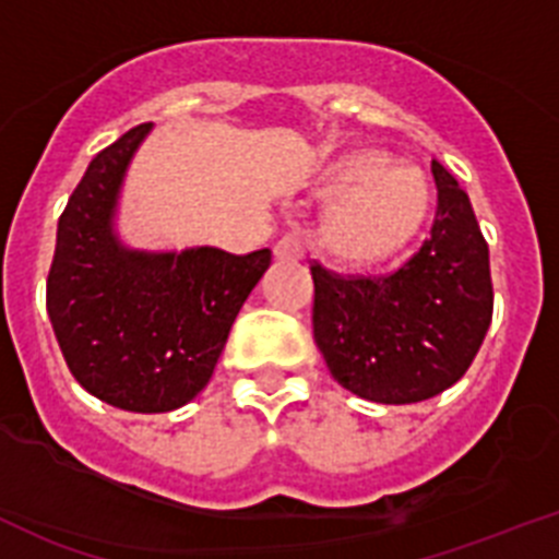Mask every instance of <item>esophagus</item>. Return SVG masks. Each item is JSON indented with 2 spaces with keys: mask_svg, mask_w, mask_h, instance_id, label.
<instances>
[{
  "mask_svg": "<svg viewBox=\"0 0 559 559\" xmlns=\"http://www.w3.org/2000/svg\"><path fill=\"white\" fill-rule=\"evenodd\" d=\"M275 259H281V261L304 259V239H300V234L281 236L278 245H275Z\"/></svg>",
  "mask_w": 559,
  "mask_h": 559,
  "instance_id": "obj_1",
  "label": "esophagus"
}]
</instances>
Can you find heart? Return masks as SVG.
Instances as JSON below:
<instances>
[{
  "label": "heart",
  "instance_id": "1",
  "mask_svg": "<svg viewBox=\"0 0 559 559\" xmlns=\"http://www.w3.org/2000/svg\"><path fill=\"white\" fill-rule=\"evenodd\" d=\"M331 205L323 242L336 259L373 267L399 255L429 217V183L409 164H386L376 153L336 158L323 180Z\"/></svg>",
  "mask_w": 559,
  "mask_h": 559
}]
</instances>
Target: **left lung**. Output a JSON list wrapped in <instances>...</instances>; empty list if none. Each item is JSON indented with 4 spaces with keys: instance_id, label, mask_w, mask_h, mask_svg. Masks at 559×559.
Masks as SVG:
<instances>
[{
    "instance_id": "left-lung-1",
    "label": "left lung",
    "mask_w": 559,
    "mask_h": 559,
    "mask_svg": "<svg viewBox=\"0 0 559 559\" xmlns=\"http://www.w3.org/2000/svg\"><path fill=\"white\" fill-rule=\"evenodd\" d=\"M431 175L435 225L404 267L379 278L311 267L317 348L345 390L376 404H417L454 386L490 329L485 236L454 175L440 160Z\"/></svg>"
}]
</instances>
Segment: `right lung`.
Masks as SVG:
<instances>
[{
    "instance_id": "add662e5",
    "label": "right lung",
    "mask_w": 559,
    "mask_h": 559,
    "mask_svg": "<svg viewBox=\"0 0 559 559\" xmlns=\"http://www.w3.org/2000/svg\"><path fill=\"white\" fill-rule=\"evenodd\" d=\"M153 124L97 153L58 219L47 311L69 370L94 399L124 412H173L214 376L236 314L270 267L198 245L128 248L117 230L128 167Z\"/></svg>"
}]
</instances>
